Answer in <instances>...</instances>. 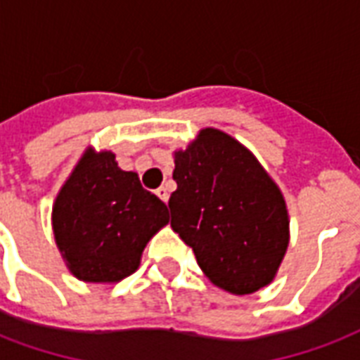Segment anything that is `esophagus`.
Segmentation results:
<instances>
[{"label":"esophagus","mask_w":360,"mask_h":360,"mask_svg":"<svg viewBox=\"0 0 360 360\" xmlns=\"http://www.w3.org/2000/svg\"><path fill=\"white\" fill-rule=\"evenodd\" d=\"M156 194H158L160 200L167 202V198H169V188H167V187H160L158 191H156Z\"/></svg>","instance_id":"obj_1"}]
</instances>
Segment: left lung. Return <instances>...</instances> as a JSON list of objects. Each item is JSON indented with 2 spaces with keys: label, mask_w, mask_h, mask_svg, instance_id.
I'll return each instance as SVG.
<instances>
[{
  "label": "left lung",
  "mask_w": 360,
  "mask_h": 360,
  "mask_svg": "<svg viewBox=\"0 0 360 360\" xmlns=\"http://www.w3.org/2000/svg\"><path fill=\"white\" fill-rule=\"evenodd\" d=\"M172 229L217 288L254 294L275 281L290 242L281 188L229 133L204 127L173 153Z\"/></svg>",
  "instance_id": "left-lung-1"
}]
</instances>
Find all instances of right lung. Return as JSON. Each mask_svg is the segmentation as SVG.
Returning a JSON list of instances; mask_svg holds the SVG:
<instances>
[{
    "mask_svg": "<svg viewBox=\"0 0 360 360\" xmlns=\"http://www.w3.org/2000/svg\"><path fill=\"white\" fill-rule=\"evenodd\" d=\"M167 207L116 154L89 146L53 202V234L78 281L114 284L133 275L143 250L166 227Z\"/></svg>",
    "mask_w": 360,
    "mask_h": 360,
    "instance_id": "obj_1",
    "label": "right lung"
}]
</instances>
